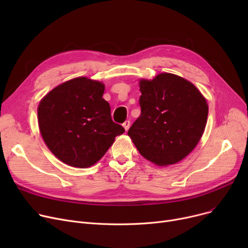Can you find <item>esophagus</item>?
Returning a JSON list of instances; mask_svg holds the SVG:
<instances>
[{
    "instance_id": "obj_1",
    "label": "esophagus",
    "mask_w": 248,
    "mask_h": 248,
    "mask_svg": "<svg viewBox=\"0 0 248 248\" xmlns=\"http://www.w3.org/2000/svg\"><path fill=\"white\" fill-rule=\"evenodd\" d=\"M123 125H124L125 131H127V129L129 128V126H131V122H129V121H125V122L123 124Z\"/></svg>"
}]
</instances>
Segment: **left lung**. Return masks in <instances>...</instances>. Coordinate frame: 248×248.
<instances>
[{"instance_id":"left-lung-1","label":"left lung","mask_w":248,"mask_h":248,"mask_svg":"<svg viewBox=\"0 0 248 248\" xmlns=\"http://www.w3.org/2000/svg\"><path fill=\"white\" fill-rule=\"evenodd\" d=\"M140 115L128 129L140 154L158 166L173 165L194 150L207 123L208 104L190 81L172 73L140 79Z\"/></svg>"}]
</instances>
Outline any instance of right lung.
Returning a JSON list of instances; mask_svg holds the SVG:
<instances>
[{
    "mask_svg": "<svg viewBox=\"0 0 248 248\" xmlns=\"http://www.w3.org/2000/svg\"><path fill=\"white\" fill-rule=\"evenodd\" d=\"M104 84L76 77L47 93L38 107L45 144L61 162L87 168L99 161L124 128L113 123Z\"/></svg>",
    "mask_w": 248,
    "mask_h": 248,
    "instance_id": "right-lung-1",
    "label": "right lung"
}]
</instances>
